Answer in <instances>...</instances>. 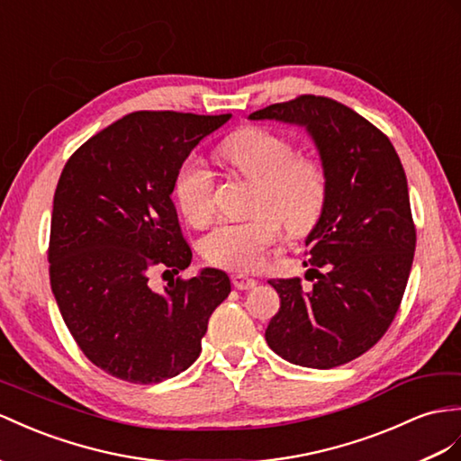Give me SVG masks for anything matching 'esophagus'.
<instances>
[{
  "label": "esophagus",
  "mask_w": 461,
  "mask_h": 461,
  "mask_svg": "<svg viewBox=\"0 0 461 461\" xmlns=\"http://www.w3.org/2000/svg\"><path fill=\"white\" fill-rule=\"evenodd\" d=\"M231 280H233V286L238 288V290H251V288L257 286V280L247 278L243 275H235Z\"/></svg>",
  "instance_id": "obj_1"
}]
</instances>
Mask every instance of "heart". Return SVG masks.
Returning <instances> with one entry per match:
<instances>
[{
	"label": "heart",
	"mask_w": 461,
	"mask_h": 461,
	"mask_svg": "<svg viewBox=\"0 0 461 461\" xmlns=\"http://www.w3.org/2000/svg\"><path fill=\"white\" fill-rule=\"evenodd\" d=\"M220 158L243 179L257 185L253 210L243 221H223L200 243L210 265L231 273H253L265 263L285 226L300 233L312 228L325 204L327 179L320 161L298 158L286 138L263 128H247L220 146ZM175 196L193 226L214 216V175L203 161L188 159L176 176Z\"/></svg>",
	"instance_id": "obj_1"
}]
</instances>
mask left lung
<instances>
[{"mask_svg":"<svg viewBox=\"0 0 461 461\" xmlns=\"http://www.w3.org/2000/svg\"><path fill=\"white\" fill-rule=\"evenodd\" d=\"M249 118L305 128L327 179L305 238L317 280L310 290L300 278L268 280L280 310L265 339L292 364L335 368L384 337L403 298L417 243L403 165L384 132L333 99L302 95Z\"/></svg>","mask_w":461,"mask_h":461,"instance_id":"obj_1","label":"left lung"}]
</instances>
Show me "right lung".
<instances>
[{
	"label": "right lung",
	"mask_w": 461,
	"mask_h": 461,
	"mask_svg": "<svg viewBox=\"0 0 461 461\" xmlns=\"http://www.w3.org/2000/svg\"><path fill=\"white\" fill-rule=\"evenodd\" d=\"M231 114L138 111L89 138L58 181L50 221V285L81 352L107 374L159 384L196 358L230 276L203 268L163 292L153 270L193 261L171 200L181 165Z\"/></svg>",
	"instance_id": "obj_1"
}]
</instances>
